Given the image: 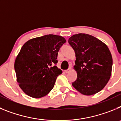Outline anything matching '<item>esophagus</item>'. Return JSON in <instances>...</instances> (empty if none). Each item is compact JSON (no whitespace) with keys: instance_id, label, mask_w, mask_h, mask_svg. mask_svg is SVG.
<instances>
[{"instance_id":"esophagus-1","label":"esophagus","mask_w":121,"mask_h":121,"mask_svg":"<svg viewBox=\"0 0 121 121\" xmlns=\"http://www.w3.org/2000/svg\"><path fill=\"white\" fill-rule=\"evenodd\" d=\"M71 67H70V68H68L67 70H65V72L66 73H70V71H71Z\"/></svg>"}]
</instances>
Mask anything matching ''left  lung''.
Wrapping results in <instances>:
<instances>
[{
    "label": "left lung",
    "instance_id": "1",
    "mask_svg": "<svg viewBox=\"0 0 121 121\" xmlns=\"http://www.w3.org/2000/svg\"><path fill=\"white\" fill-rule=\"evenodd\" d=\"M68 43L76 54L74 69L78 78L72 85L81 94L95 95L102 90L112 74L113 59L106 44L91 35L79 33Z\"/></svg>",
    "mask_w": 121,
    "mask_h": 121
}]
</instances>
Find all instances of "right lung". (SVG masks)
Returning a JSON list of instances; mask_svg holds the SVG:
<instances>
[{
	"label": "right lung",
	"instance_id": "add662e5",
	"mask_svg": "<svg viewBox=\"0 0 121 121\" xmlns=\"http://www.w3.org/2000/svg\"><path fill=\"white\" fill-rule=\"evenodd\" d=\"M65 42L62 36L48 35L30 39L22 46L14 69L19 86L26 95L40 98L53 89L62 73L56 65L59 50Z\"/></svg>",
	"mask_w": 121,
	"mask_h": 121
}]
</instances>
